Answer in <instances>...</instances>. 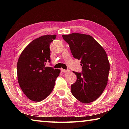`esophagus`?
<instances>
[{"instance_id": "esophagus-1", "label": "esophagus", "mask_w": 129, "mask_h": 129, "mask_svg": "<svg viewBox=\"0 0 129 129\" xmlns=\"http://www.w3.org/2000/svg\"><path fill=\"white\" fill-rule=\"evenodd\" d=\"M61 71L64 73H67V72H69V71H68V70H65L63 69H61Z\"/></svg>"}]
</instances>
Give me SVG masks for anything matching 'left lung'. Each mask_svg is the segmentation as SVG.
Here are the masks:
<instances>
[{
  "label": "left lung",
  "mask_w": 129,
  "mask_h": 129,
  "mask_svg": "<svg viewBox=\"0 0 129 129\" xmlns=\"http://www.w3.org/2000/svg\"><path fill=\"white\" fill-rule=\"evenodd\" d=\"M72 54L81 60L82 73L73 72L77 80L71 85L74 97L82 103H90L102 94L108 84L110 64L105 51L89 35H63Z\"/></svg>",
  "instance_id": "1"
}]
</instances>
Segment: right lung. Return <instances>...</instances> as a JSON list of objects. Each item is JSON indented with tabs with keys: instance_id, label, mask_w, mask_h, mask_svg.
<instances>
[{
	"instance_id": "right-lung-1",
	"label": "right lung",
	"mask_w": 129,
	"mask_h": 129,
	"mask_svg": "<svg viewBox=\"0 0 129 129\" xmlns=\"http://www.w3.org/2000/svg\"><path fill=\"white\" fill-rule=\"evenodd\" d=\"M56 35H48L31 41L21 52L17 64V80L23 92L31 101L39 102L48 96L60 69L45 67L51 62L49 49Z\"/></svg>"
}]
</instances>
